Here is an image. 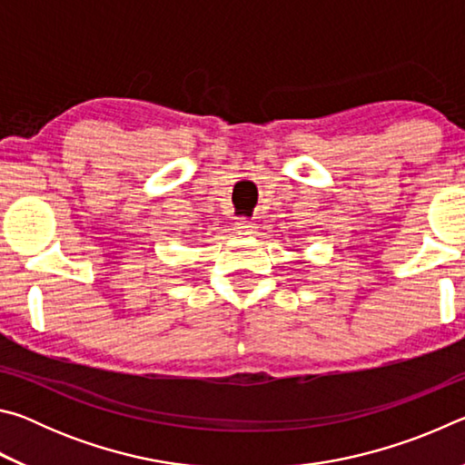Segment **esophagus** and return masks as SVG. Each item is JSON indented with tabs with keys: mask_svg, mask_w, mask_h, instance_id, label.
<instances>
[{
	"mask_svg": "<svg viewBox=\"0 0 465 465\" xmlns=\"http://www.w3.org/2000/svg\"><path fill=\"white\" fill-rule=\"evenodd\" d=\"M235 230H238L240 233H254L256 230V223L252 222V219H246V217H240L238 222H235Z\"/></svg>",
	"mask_w": 465,
	"mask_h": 465,
	"instance_id": "esophagus-1",
	"label": "esophagus"
}]
</instances>
